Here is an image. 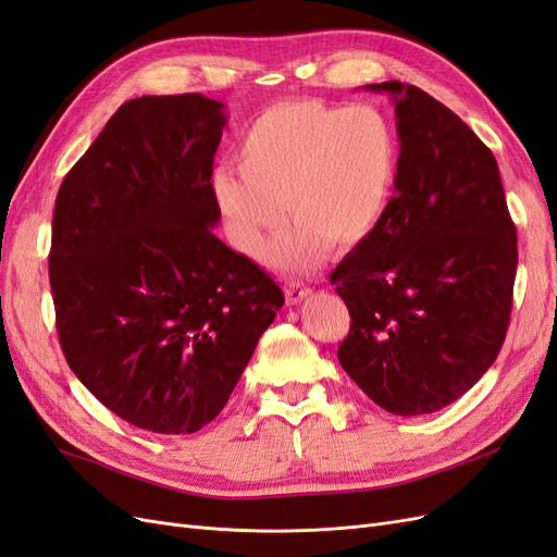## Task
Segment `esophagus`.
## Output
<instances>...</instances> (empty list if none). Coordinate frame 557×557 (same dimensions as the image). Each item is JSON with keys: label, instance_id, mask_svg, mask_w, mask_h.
<instances>
[{"label": "esophagus", "instance_id": "esophagus-1", "mask_svg": "<svg viewBox=\"0 0 557 557\" xmlns=\"http://www.w3.org/2000/svg\"><path fill=\"white\" fill-rule=\"evenodd\" d=\"M309 295H311V288H307L305 283H295V281H290L288 285H285V299H288L290 305H297V301L307 299Z\"/></svg>", "mask_w": 557, "mask_h": 557}]
</instances>
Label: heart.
<instances>
[{"mask_svg": "<svg viewBox=\"0 0 557 557\" xmlns=\"http://www.w3.org/2000/svg\"><path fill=\"white\" fill-rule=\"evenodd\" d=\"M239 170L218 166L211 195L234 248L256 256L288 209L295 232L269 260L305 267L327 244L348 250L379 230L399 174V137L376 107L281 102L252 121L237 148Z\"/></svg>", "mask_w": 557, "mask_h": 557, "instance_id": "1", "label": "heart"}]
</instances>
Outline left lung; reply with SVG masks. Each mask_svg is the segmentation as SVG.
I'll return each mask as SVG.
<instances>
[{
    "label": "left lung",
    "instance_id": "8db88e82",
    "mask_svg": "<svg viewBox=\"0 0 557 557\" xmlns=\"http://www.w3.org/2000/svg\"><path fill=\"white\" fill-rule=\"evenodd\" d=\"M395 197L379 230L330 281L350 330L339 356L369 399L395 416L434 413L474 385L509 330L516 225L495 156L448 107L399 81Z\"/></svg>",
    "mask_w": 557,
    "mask_h": 557
}]
</instances>
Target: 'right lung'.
Here are the masks:
<instances>
[{
	"label": "right lung",
	"mask_w": 557,
	"mask_h": 557,
	"mask_svg": "<svg viewBox=\"0 0 557 557\" xmlns=\"http://www.w3.org/2000/svg\"><path fill=\"white\" fill-rule=\"evenodd\" d=\"M225 121L197 92L129 99L55 199L48 276L62 352L109 411L148 432L211 423L283 307L274 278L211 230Z\"/></svg>",
	"instance_id": "right-lung-1"
}]
</instances>
